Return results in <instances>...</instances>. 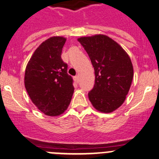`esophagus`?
Returning <instances> with one entry per match:
<instances>
[{
    "instance_id": "obj_1",
    "label": "esophagus",
    "mask_w": 159,
    "mask_h": 159,
    "mask_svg": "<svg viewBox=\"0 0 159 159\" xmlns=\"http://www.w3.org/2000/svg\"><path fill=\"white\" fill-rule=\"evenodd\" d=\"M73 80H74L75 82H76V83H78V82H79V80H80V77L78 75H76V76H75L74 77H73Z\"/></svg>"
}]
</instances>
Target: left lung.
Masks as SVG:
<instances>
[{
  "instance_id": "8db88e82",
  "label": "left lung",
  "mask_w": 159,
  "mask_h": 159,
  "mask_svg": "<svg viewBox=\"0 0 159 159\" xmlns=\"http://www.w3.org/2000/svg\"><path fill=\"white\" fill-rule=\"evenodd\" d=\"M95 70V86L88 94L93 106L103 113L118 108L126 99L134 67L127 53L118 43L105 35L80 37Z\"/></svg>"
}]
</instances>
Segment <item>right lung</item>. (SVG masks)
Listing matches in <instances>:
<instances>
[{
  "instance_id": "right-lung-1",
  "label": "right lung",
  "mask_w": 159,
  "mask_h": 159,
  "mask_svg": "<svg viewBox=\"0 0 159 159\" xmlns=\"http://www.w3.org/2000/svg\"><path fill=\"white\" fill-rule=\"evenodd\" d=\"M66 38L53 36L37 48L25 67L24 84L32 103L45 115L55 117L67 109L74 88L61 59Z\"/></svg>"
}]
</instances>
